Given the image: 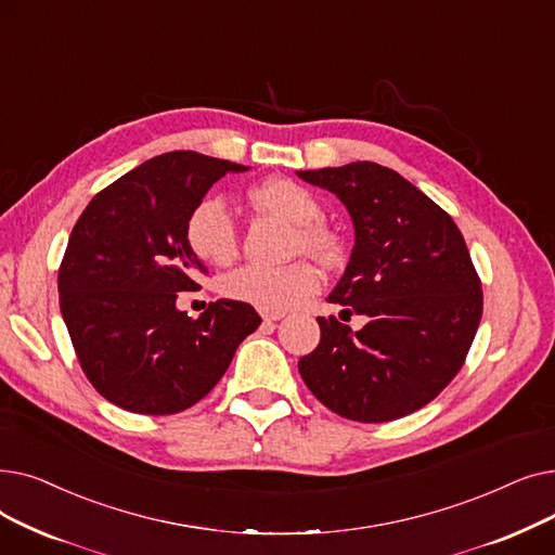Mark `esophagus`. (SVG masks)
<instances>
[{
	"mask_svg": "<svg viewBox=\"0 0 555 555\" xmlns=\"http://www.w3.org/2000/svg\"><path fill=\"white\" fill-rule=\"evenodd\" d=\"M282 311H261V319L267 323H273V321H280L282 319Z\"/></svg>",
	"mask_w": 555,
	"mask_h": 555,
	"instance_id": "1",
	"label": "esophagus"
}]
</instances>
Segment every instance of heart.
Instances as JSON below:
<instances>
[{"label":"heart","mask_w":555,"mask_h":555,"mask_svg":"<svg viewBox=\"0 0 555 555\" xmlns=\"http://www.w3.org/2000/svg\"><path fill=\"white\" fill-rule=\"evenodd\" d=\"M248 198L263 212L278 215L296 225V248L319 259L336 250L334 234L321 223L323 205L305 184L288 178H271L248 192ZM188 244L196 257L207 263L225 267L236 257V225L223 198H203L188 219ZM321 275L309 261H294L288 267H248L236 269L223 282L228 298L248 302L263 311H284L300 305L319 292Z\"/></svg>","instance_id":"1"}]
</instances>
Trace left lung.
<instances>
[{"mask_svg":"<svg viewBox=\"0 0 555 555\" xmlns=\"http://www.w3.org/2000/svg\"><path fill=\"white\" fill-rule=\"evenodd\" d=\"M332 192L354 225L346 273L330 302L367 323L352 332L319 319L321 343L298 361L307 388L330 411L388 422L454 379L477 334L483 294L454 219L398 171L352 163L298 171Z\"/></svg>","mask_w":555,"mask_h":555,"instance_id":"left-lung-1","label":"left lung"}]
</instances>
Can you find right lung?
<instances>
[{"label":"right lung","instance_id":"right-lung-1","mask_svg":"<svg viewBox=\"0 0 555 555\" xmlns=\"http://www.w3.org/2000/svg\"><path fill=\"white\" fill-rule=\"evenodd\" d=\"M234 165L196 151L151 157L99 192L76 221L59 271L61 313L86 377L105 400L142 415L194 406L217 386L261 319L217 300L198 319L176 307L207 273L188 219Z\"/></svg>","mask_w":555,"mask_h":555}]
</instances>
